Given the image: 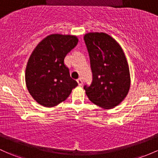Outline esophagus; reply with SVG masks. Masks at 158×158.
Masks as SVG:
<instances>
[{
    "label": "esophagus",
    "mask_w": 158,
    "mask_h": 158,
    "mask_svg": "<svg viewBox=\"0 0 158 158\" xmlns=\"http://www.w3.org/2000/svg\"><path fill=\"white\" fill-rule=\"evenodd\" d=\"M77 82H78V85H79V86H81L83 83V81H82V79H81V78H79V79H77Z\"/></svg>",
    "instance_id": "34e87169"
}]
</instances>
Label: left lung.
Returning a JSON list of instances; mask_svg holds the SVG:
<instances>
[{"label":"left lung","mask_w":158,"mask_h":158,"mask_svg":"<svg viewBox=\"0 0 158 158\" xmlns=\"http://www.w3.org/2000/svg\"><path fill=\"white\" fill-rule=\"evenodd\" d=\"M84 40L93 76L92 84L84 86L86 95L101 108H114L124 100L130 88L125 54L118 42L106 33H86Z\"/></svg>","instance_id":"8db88e82"}]
</instances>
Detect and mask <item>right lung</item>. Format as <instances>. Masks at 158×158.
<instances>
[{
  "label": "right lung",
  "instance_id": "right-lung-1",
  "mask_svg": "<svg viewBox=\"0 0 158 158\" xmlns=\"http://www.w3.org/2000/svg\"><path fill=\"white\" fill-rule=\"evenodd\" d=\"M78 41L76 35L52 34L41 40L31 53L26 68V84L31 97L41 105H57L78 85L64 64L66 54Z\"/></svg>",
  "mask_w": 158,
  "mask_h": 158
}]
</instances>
